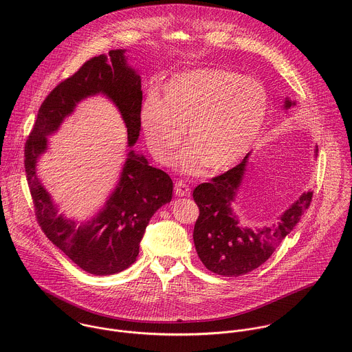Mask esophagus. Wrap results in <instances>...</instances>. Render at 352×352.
I'll return each mask as SVG.
<instances>
[{
  "label": "esophagus",
  "instance_id": "esophagus-1",
  "mask_svg": "<svg viewBox=\"0 0 352 352\" xmlns=\"http://www.w3.org/2000/svg\"><path fill=\"white\" fill-rule=\"evenodd\" d=\"M175 195L176 197H190V187L184 182H176Z\"/></svg>",
  "mask_w": 352,
  "mask_h": 352
}]
</instances>
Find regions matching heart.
<instances>
[{"instance_id": "heart-1", "label": "heart", "mask_w": 352, "mask_h": 352, "mask_svg": "<svg viewBox=\"0 0 352 352\" xmlns=\"http://www.w3.org/2000/svg\"><path fill=\"white\" fill-rule=\"evenodd\" d=\"M161 92V98L151 92L141 105L146 144L160 164H169L188 127L191 148L180 157L187 172L229 170L251 151L267 120L265 88L229 70H187L169 78Z\"/></svg>"}]
</instances>
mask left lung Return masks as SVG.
Returning a JSON list of instances; mask_svg holds the SVG:
<instances>
[{
	"mask_svg": "<svg viewBox=\"0 0 352 352\" xmlns=\"http://www.w3.org/2000/svg\"><path fill=\"white\" fill-rule=\"evenodd\" d=\"M296 104L297 101L286 98L283 108L287 111ZM251 153L233 169L214 177L210 183L199 184L192 194L199 207L194 228L195 250L207 270L223 276L245 275L267 261L297 226L313 197L311 191L303 192L272 225L243 226L233 204L244 183Z\"/></svg>",
	"mask_w": 352,
	"mask_h": 352,
	"instance_id": "1",
	"label": "left lung"
}]
</instances>
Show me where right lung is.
Listing matches in <instances>:
<instances>
[{
	"instance_id": "obj_1",
	"label": "right lung",
	"mask_w": 352,
	"mask_h": 352,
	"mask_svg": "<svg viewBox=\"0 0 352 352\" xmlns=\"http://www.w3.org/2000/svg\"><path fill=\"white\" fill-rule=\"evenodd\" d=\"M124 49L111 50L85 62L43 101L25 145V172L38 221L51 243L74 264L94 275H112L129 268L154 212L172 199L173 183L149 165L137 144L142 105L141 76L129 65ZM101 94L122 115L128 129V158L118 183L98 213L77 221L58 214V206L41 186L37 161L48 150V138L72 114L77 103Z\"/></svg>"
}]
</instances>
